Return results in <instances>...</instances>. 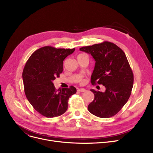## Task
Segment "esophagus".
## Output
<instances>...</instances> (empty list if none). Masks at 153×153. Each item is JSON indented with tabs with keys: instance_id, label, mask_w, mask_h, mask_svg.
<instances>
[{
	"instance_id": "esophagus-1",
	"label": "esophagus",
	"mask_w": 153,
	"mask_h": 153,
	"mask_svg": "<svg viewBox=\"0 0 153 153\" xmlns=\"http://www.w3.org/2000/svg\"><path fill=\"white\" fill-rule=\"evenodd\" d=\"M77 91L81 92H84L86 91V90L85 89H83V88H81V89H78Z\"/></svg>"
}]
</instances>
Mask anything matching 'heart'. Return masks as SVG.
I'll return each instance as SVG.
<instances>
[{
    "instance_id": "1",
    "label": "heart",
    "mask_w": 153,
    "mask_h": 153,
    "mask_svg": "<svg viewBox=\"0 0 153 153\" xmlns=\"http://www.w3.org/2000/svg\"><path fill=\"white\" fill-rule=\"evenodd\" d=\"M79 55H82V54H79Z\"/></svg>"
}]
</instances>
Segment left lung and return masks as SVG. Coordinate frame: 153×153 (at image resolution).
Here are the masks:
<instances>
[{"instance_id":"1","label":"left lung","mask_w":153,"mask_h":153,"mask_svg":"<svg viewBox=\"0 0 153 153\" xmlns=\"http://www.w3.org/2000/svg\"><path fill=\"white\" fill-rule=\"evenodd\" d=\"M79 50L91 54L95 59L91 83L102 84L106 89L104 92L91 90L94 99L88 105V110L100 118L115 115L129 99L133 85V73L125 53L108 42Z\"/></svg>"}]
</instances>
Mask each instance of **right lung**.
Masks as SVG:
<instances>
[{"label":"right lung","instance_id":"add662e5","mask_svg":"<svg viewBox=\"0 0 153 153\" xmlns=\"http://www.w3.org/2000/svg\"><path fill=\"white\" fill-rule=\"evenodd\" d=\"M74 51L75 48L44 46L31 55L24 67L22 77L26 97L35 110L47 118L65 113L70 96L76 93L73 86L56 90L53 82L62 72L64 59Z\"/></svg>","mask_w":153,"mask_h":153}]
</instances>
